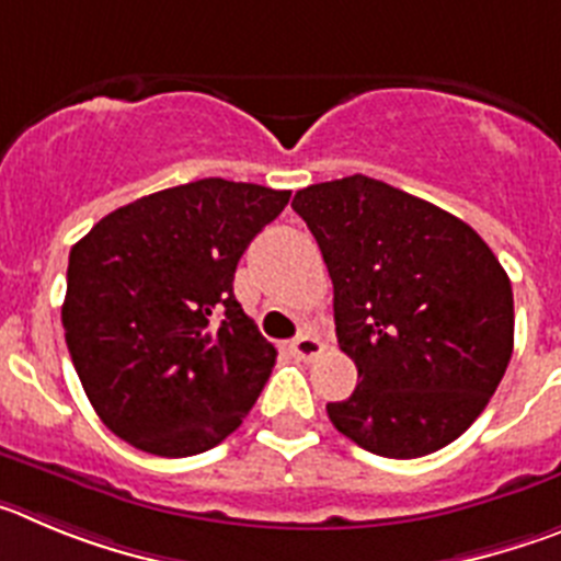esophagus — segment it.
<instances>
[{
  "label": "esophagus",
  "mask_w": 561,
  "mask_h": 561,
  "mask_svg": "<svg viewBox=\"0 0 561 561\" xmlns=\"http://www.w3.org/2000/svg\"><path fill=\"white\" fill-rule=\"evenodd\" d=\"M321 350H324V343H321V337L310 335V332H301L296 341H290V352L296 357H301V360H312V357L321 355Z\"/></svg>",
  "instance_id": "1"
}]
</instances>
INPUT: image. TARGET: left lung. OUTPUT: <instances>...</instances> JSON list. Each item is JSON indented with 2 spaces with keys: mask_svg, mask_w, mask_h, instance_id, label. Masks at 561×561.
<instances>
[{
  "mask_svg": "<svg viewBox=\"0 0 561 561\" xmlns=\"http://www.w3.org/2000/svg\"><path fill=\"white\" fill-rule=\"evenodd\" d=\"M293 209L324 256L337 346L357 366L350 400L327 405L332 425L386 458L456 442L512 360L497 256L456 215L368 175L299 190Z\"/></svg>",
  "mask_w": 561,
  "mask_h": 561,
  "instance_id": "obj_1",
  "label": "left lung"
}]
</instances>
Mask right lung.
<instances>
[{"label": "right lung", "mask_w": 561, "mask_h": 561, "mask_svg": "<svg viewBox=\"0 0 561 561\" xmlns=\"http://www.w3.org/2000/svg\"><path fill=\"white\" fill-rule=\"evenodd\" d=\"M287 201L201 179L119 206L72 245L69 355L103 425L136 450L198 456L254 408L276 350L234 299V271Z\"/></svg>", "instance_id": "1"}]
</instances>
